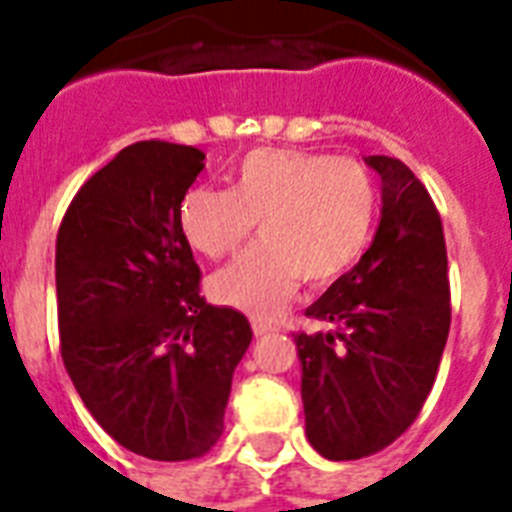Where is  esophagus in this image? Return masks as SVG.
Returning <instances> with one entry per match:
<instances>
[{
    "mask_svg": "<svg viewBox=\"0 0 512 512\" xmlns=\"http://www.w3.org/2000/svg\"><path fill=\"white\" fill-rule=\"evenodd\" d=\"M252 330H255L257 338H265V335L276 333V325H271V322H265V319H255V322H252Z\"/></svg>",
    "mask_w": 512,
    "mask_h": 512,
    "instance_id": "obj_1",
    "label": "esophagus"
}]
</instances>
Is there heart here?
<instances>
[{
    "mask_svg": "<svg viewBox=\"0 0 512 512\" xmlns=\"http://www.w3.org/2000/svg\"><path fill=\"white\" fill-rule=\"evenodd\" d=\"M378 185L357 158L252 150L233 190L193 187L179 209L187 244L209 260L239 252L260 222L263 241L209 279L220 306L271 317L300 279L322 287L351 271L373 236Z\"/></svg>",
    "mask_w": 512,
    "mask_h": 512,
    "instance_id": "heart-1",
    "label": "heart"
}]
</instances>
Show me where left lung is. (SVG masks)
Listing matches in <instances>:
<instances>
[{
    "mask_svg": "<svg viewBox=\"0 0 512 512\" xmlns=\"http://www.w3.org/2000/svg\"><path fill=\"white\" fill-rule=\"evenodd\" d=\"M381 174V222L370 249L308 306L333 330L295 335L306 435L333 462L392 446L427 403L451 327L443 222L400 158L370 155Z\"/></svg>",
    "mask_w": 512,
    "mask_h": 512,
    "instance_id": "obj_1",
    "label": "left lung"
}]
</instances>
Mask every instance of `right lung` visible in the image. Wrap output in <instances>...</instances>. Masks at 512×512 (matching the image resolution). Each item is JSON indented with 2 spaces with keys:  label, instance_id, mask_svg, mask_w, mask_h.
Returning a JSON list of instances; mask_svg holds the SVG:
<instances>
[{
  "label": "right lung",
  "instance_id": "add662e5",
  "mask_svg": "<svg viewBox=\"0 0 512 512\" xmlns=\"http://www.w3.org/2000/svg\"><path fill=\"white\" fill-rule=\"evenodd\" d=\"M204 152L136 142L85 182L56 239L61 360L109 438L155 462L212 451L249 319L201 298L179 209Z\"/></svg>",
  "mask_w": 512,
  "mask_h": 512
}]
</instances>
